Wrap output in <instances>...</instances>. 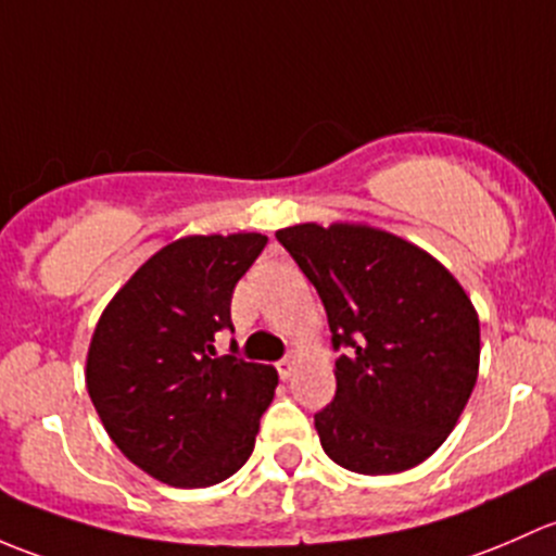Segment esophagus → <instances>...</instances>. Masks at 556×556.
<instances>
[{
  "instance_id": "esophagus-1",
  "label": "esophagus",
  "mask_w": 556,
  "mask_h": 556,
  "mask_svg": "<svg viewBox=\"0 0 556 556\" xmlns=\"http://www.w3.org/2000/svg\"><path fill=\"white\" fill-rule=\"evenodd\" d=\"M276 366H278L280 380H289V377L294 375V369H296V358H294V356H289V358H283V362H278Z\"/></svg>"
}]
</instances>
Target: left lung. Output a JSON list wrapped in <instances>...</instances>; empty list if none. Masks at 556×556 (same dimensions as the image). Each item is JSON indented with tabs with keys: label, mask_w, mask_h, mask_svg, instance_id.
<instances>
[{
	"label": "left lung",
	"mask_w": 556,
	"mask_h": 556,
	"mask_svg": "<svg viewBox=\"0 0 556 556\" xmlns=\"http://www.w3.org/2000/svg\"><path fill=\"white\" fill-rule=\"evenodd\" d=\"M276 238L316 286L334 348V402L320 447L348 471L382 477L444 444L479 375V316L447 267L364 222L283 227Z\"/></svg>",
	"instance_id": "8db88e82"
}]
</instances>
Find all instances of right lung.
<instances>
[{
	"instance_id": "obj_1",
	"label": "right lung",
	"mask_w": 556,
	"mask_h": 556,
	"mask_svg": "<svg viewBox=\"0 0 556 556\" xmlns=\"http://www.w3.org/2000/svg\"><path fill=\"white\" fill-rule=\"evenodd\" d=\"M262 232L185 236L154 251L109 300L90 337L85 386L109 439L170 488H211L249 460L278 371L219 356L232 289Z\"/></svg>"
}]
</instances>
